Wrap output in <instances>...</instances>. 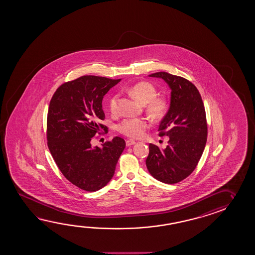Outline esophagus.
<instances>
[{
  "label": "esophagus",
  "mask_w": 255,
  "mask_h": 255,
  "mask_svg": "<svg viewBox=\"0 0 255 255\" xmlns=\"http://www.w3.org/2000/svg\"><path fill=\"white\" fill-rule=\"evenodd\" d=\"M134 143H135V141H134V140H131V139L126 141V145H127V146H131V145H133Z\"/></svg>",
  "instance_id": "34e87169"
}]
</instances>
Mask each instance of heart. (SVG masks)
<instances>
[{"label": "heart", "instance_id": "heart-1", "mask_svg": "<svg viewBox=\"0 0 255 255\" xmlns=\"http://www.w3.org/2000/svg\"><path fill=\"white\" fill-rule=\"evenodd\" d=\"M129 94L142 103L146 104L145 109L154 121H161L167 115L169 110V101L164 96H157L158 90L151 83L142 81L129 87ZM119 95H111L108 100V108L112 113H116L119 104ZM149 128V122L142 118L124 119L118 124V131L126 136L137 138L142 136L144 131Z\"/></svg>", "mask_w": 255, "mask_h": 255}]
</instances>
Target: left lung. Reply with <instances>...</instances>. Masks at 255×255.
Here are the masks:
<instances>
[{
    "mask_svg": "<svg viewBox=\"0 0 255 255\" xmlns=\"http://www.w3.org/2000/svg\"><path fill=\"white\" fill-rule=\"evenodd\" d=\"M162 78L171 89L170 106L160 122L159 135L168 136L161 149L149 144L145 163L157 180L176 184L193 172L202 157L207 141L206 113L198 89L186 78L167 72L149 75Z\"/></svg>",
    "mask_w": 255,
    "mask_h": 255,
    "instance_id": "left-lung-1",
    "label": "left lung"
}]
</instances>
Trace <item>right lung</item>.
<instances>
[{
	"label": "right lung",
	"instance_id": "right-lung-1",
	"mask_svg": "<svg viewBox=\"0 0 255 255\" xmlns=\"http://www.w3.org/2000/svg\"><path fill=\"white\" fill-rule=\"evenodd\" d=\"M121 79L83 76L58 87L47 114V144L52 158L68 180L78 188L95 192L113 178L125 140L115 136L103 148L91 141L108 128L102 102Z\"/></svg>",
	"mask_w": 255,
	"mask_h": 255
}]
</instances>
